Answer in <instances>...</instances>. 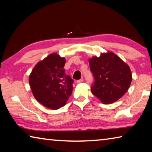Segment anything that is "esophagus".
I'll list each match as a JSON object with an SVG mask.
<instances>
[{"label": "esophagus", "instance_id": "obj_1", "mask_svg": "<svg viewBox=\"0 0 152 152\" xmlns=\"http://www.w3.org/2000/svg\"><path fill=\"white\" fill-rule=\"evenodd\" d=\"M83 81H84V79L81 78L80 80H77L76 82H77V83H81V82H82Z\"/></svg>", "mask_w": 152, "mask_h": 152}]
</instances>
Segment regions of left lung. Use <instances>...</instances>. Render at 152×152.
<instances>
[{
  "instance_id": "left-lung-1",
  "label": "left lung",
  "mask_w": 152,
  "mask_h": 152,
  "mask_svg": "<svg viewBox=\"0 0 152 152\" xmlns=\"http://www.w3.org/2000/svg\"><path fill=\"white\" fill-rule=\"evenodd\" d=\"M90 69L94 78L92 94L102 103L110 104L122 97L132 80L130 68L114 53L108 51L99 58L89 60Z\"/></svg>"
}]
</instances>
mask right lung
<instances>
[{
	"mask_svg": "<svg viewBox=\"0 0 152 152\" xmlns=\"http://www.w3.org/2000/svg\"><path fill=\"white\" fill-rule=\"evenodd\" d=\"M65 58L51 53L36 64L29 75L33 96L48 109L64 107L72 92L74 80L65 73Z\"/></svg>",
	"mask_w": 152,
	"mask_h": 152,
	"instance_id": "obj_1",
	"label": "right lung"
}]
</instances>
